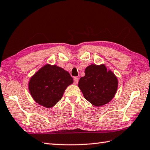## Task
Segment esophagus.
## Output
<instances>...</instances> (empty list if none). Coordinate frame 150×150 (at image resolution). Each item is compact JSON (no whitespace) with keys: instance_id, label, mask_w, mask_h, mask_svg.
<instances>
[{"instance_id":"1","label":"esophagus","mask_w":150,"mask_h":150,"mask_svg":"<svg viewBox=\"0 0 150 150\" xmlns=\"http://www.w3.org/2000/svg\"><path fill=\"white\" fill-rule=\"evenodd\" d=\"M78 81H79V78L77 77H75L74 78V84H77L78 83Z\"/></svg>"}]
</instances>
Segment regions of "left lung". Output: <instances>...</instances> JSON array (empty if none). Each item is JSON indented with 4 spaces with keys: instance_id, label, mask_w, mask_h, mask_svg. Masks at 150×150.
Wrapping results in <instances>:
<instances>
[{
    "instance_id": "obj_1",
    "label": "left lung",
    "mask_w": 150,
    "mask_h": 150,
    "mask_svg": "<svg viewBox=\"0 0 150 150\" xmlns=\"http://www.w3.org/2000/svg\"><path fill=\"white\" fill-rule=\"evenodd\" d=\"M85 76L78 82L84 98L92 105L101 106L111 101L118 87L117 76L104 64H91L85 69Z\"/></svg>"
}]
</instances>
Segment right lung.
Here are the masks:
<instances>
[{
  "label": "right lung",
  "mask_w": 150,
  "mask_h": 150,
  "mask_svg": "<svg viewBox=\"0 0 150 150\" xmlns=\"http://www.w3.org/2000/svg\"><path fill=\"white\" fill-rule=\"evenodd\" d=\"M72 83L69 72L56 64H46L30 78L28 88L36 103L50 108L61 99L67 87Z\"/></svg>",
  "instance_id": "1"
}]
</instances>
